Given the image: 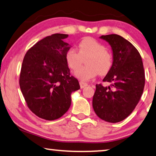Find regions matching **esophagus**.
<instances>
[{
	"mask_svg": "<svg viewBox=\"0 0 156 156\" xmlns=\"http://www.w3.org/2000/svg\"><path fill=\"white\" fill-rule=\"evenodd\" d=\"M80 87L81 88H83L86 87V86H87L88 84L87 83L85 82H83V81H80Z\"/></svg>",
	"mask_w": 156,
	"mask_h": 156,
	"instance_id": "34e87169",
	"label": "esophagus"
}]
</instances>
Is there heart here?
Masks as SVG:
<instances>
[{
  "label": "heart",
  "instance_id": "b5f03b06",
  "mask_svg": "<svg viewBox=\"0 0 156 156\" xmlns=\"http://www.w3.org/2000/svg\"><path fill=\"white\" fill-rule=\"evenodd\" d=\"M86 58V65L80 67ZM65 59L68 66L75 71L80 80H89L98 74L104 76L112 68L113 57L111 51L100 42L92 38H85L78 43V51L74 48L67 50Z\"/></svg>",
  "mask_w": 156,
  "mask_h": 156
}]
</instances>
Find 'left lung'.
Returning a JSON list of instances; mask_svg holds the SVG:
<instances>
[{
	"label": "left lung",
	"mask_w": 156,
	"mask_h": 156,
	"mask_svg": "<svg viewBox=\"0 0 156 156\" xmlns=\"http://www.w3.org/2000/svg\"><path fill=\"white\" fill-rule=\"evenodd\" d=\"M110 44L113 54L112 68L103 79L110 86L96 85L92 106L99 118L118 122L129 116L140 100L145 85V73L139 51L117 34L101 36Z\"/></svg>",
	"instance_id": "left-lung-1"
}]
</instances>
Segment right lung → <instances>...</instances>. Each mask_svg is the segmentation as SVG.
<instances>
[{
  "mask_svg": "<svg viewBox=\"0 0 156 156\" xmlns=\"http://www.w3.org/2000/svg\"><path fill=\"white\" fill-rule=\"evenodd\" d=\"M69 35L55 34L37 42L23 59L20 86L29 108L47 120L61 118L71 106V94L80 89L65 59Z\"/></svg>",
  "mask_w": 156,
  "mask_h": 156,
  "instance_id": "1",
  "label": "right lung"
}]
</instances>
